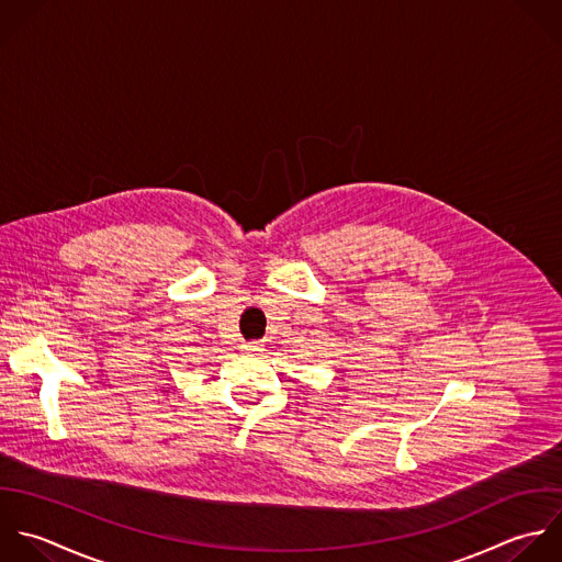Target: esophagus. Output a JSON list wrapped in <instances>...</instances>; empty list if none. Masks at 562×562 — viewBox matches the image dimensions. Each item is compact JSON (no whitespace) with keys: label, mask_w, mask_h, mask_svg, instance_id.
<instances>
[{"label":"esophagus","mask_w":562,"mask_h":562,"mask_svg":"<svg viewBox=\"0 0 562 562\" xmlns=\"http://www.w3.org/2000/svg\"><path fill=\"white\" fill-rule=\"evenodd\" d=\"M265 348H262V344H258V341H245V344H240V352L245 355V357H256V355H260Z\"/></svg>","instance_id":"obj_1"}]
</instances>
